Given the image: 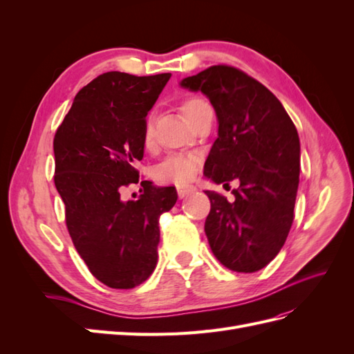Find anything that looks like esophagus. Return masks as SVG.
Listing matches in <instances>:
<instances>
[{"instance_id": "34e87169", "label": "esophagus", "mask_w": 354, "mask_h": 354, "mask_svg": "<svg viewBox=\"0 0 354 354\" xmlns=\"http://www.w3.org/2000/svg\"><path fill=\"white\" fill-rule=\"evenodd\" d=\"M194 192H196V187L194 185H178L177 186V194L181 199L189 196L190 194H194Z\"/></svg>"}]
</instances>
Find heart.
I'll list each match as a JSON object with an SVG mask.
<instances>
[{
    "label": "heart",
    "instance_id": "obj_1",
    "mask_svg": "<svg viewBox=\"0 0 354 354\" xmlns=\"http://www.w3.org/2000/svg\"><path fill=\"white\" fill-rule=\"evenodd\" d=\"M205 104V102L198 99V97H190L186 99L181 103V111L186 116V120L190 122L192 116L201 108V106ZM152 138V127L151 124H146L145 128V140L146 143L151 142ZM199 167V159L195 155H171L165 160H162L156 168H155V176L159 181H164V183H183L189 178L196 174Z\"/></svg>",
    "mask_w": 354,
    "mask_h": 354
}]
</instances>
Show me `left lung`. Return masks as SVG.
<instances>
[{"label":"left lung","instance_id":"left-lung-1","mask_svg":"<svg viewBox=\"0 0 354 354\" xmlns=\"http://www.w3.org/2000/svg\"><path fill=\"white\" fill-rule=\"evenodd\" d=\"M180 85L205 94L217 115L218 137L203 176L217 185L239 181L233 202L205 190L211 251L233 272L260 270L279 254L292 226L299 181L297 128L276 95L236 68L211 66Z\"/></svg>","mask_w":354,"mask_h":354}]
</instances>
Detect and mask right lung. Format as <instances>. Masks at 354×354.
I'll return each instance as SVG.
<instances>
[{
  "label": "right lung",
  "instance_id": "add662e5",
  "mask_svg": "<svg viewBox=\"0 0 354 354\" xmlns=\"http://www.w3.org/2000/svg\"><path fill=\"white\" fill-rule=\"evenodd\" d=\"M169 77L99 75L75 95L53 142L55 185L72 242L95 279L111 288L130 289L152 274L159 217L177 201L176 187L147 180L137 201L121 199L124 186L138 183L145 118Z\"/></svg>",
  "mask_w": 354,
  "mask_h": 354
}]
</instances>
